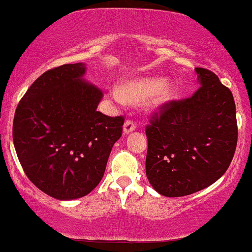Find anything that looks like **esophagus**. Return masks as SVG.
<instances>
[{
    "label": "esophagus",
    "instance_id": "esophagus-1",
    "mask_svg": "<svg viewBox=\"0 0 252 252\" xmlns=\"http://www.w3.org/2000/svg\"><path fill=\"white\" fill-rule=\"evenodd\" d=\"M135 129H136V123L135 122H132V121H130V120L126 121V123H124V126H123V132L126 133H126L132 132Z\"/></svg>",
    "mask_w": 252,
    "mask_h": 252
}]
</instances>
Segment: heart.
Here are the masks:
<instances>
[{
  "mask_svg": "<svg viewBox=\"0 0 252 252\" xmlns=\"http://www.w3.org/2000/svg\"><path fill=\"white\" fill-rule=\"evenodd\" d=\"M111 95L126 103H143L146 110L156 113L163 110L176 98L177 88L164 78L146 76L122 81Z\"/></svg>",
  "mask_w": 252,
  "mask_h": 252,
  "instance_id": "obj_1",
  "label": "heart"
}]
</instances>
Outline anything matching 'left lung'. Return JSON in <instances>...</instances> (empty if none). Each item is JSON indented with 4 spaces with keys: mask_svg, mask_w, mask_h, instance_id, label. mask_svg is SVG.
<instances>
[{
    "mask_svg": "<svg viewBox=\"0 0 252 252\" xmlns=\"http://www.w3.org/2000/svg\"><path fill=\"white\" fill-rule=\"evenodd\" d=\"M200 87L172 101L146 128L145 170L160 195H189L224 174L237 144L236 107L231 92L206 68L196 67Z\"/></svg>",
    "mask_w": 252,
    "mask_h": 252,
    "instance_id": "left-lung-1",
    "label": "left lung"
}]
</instances>
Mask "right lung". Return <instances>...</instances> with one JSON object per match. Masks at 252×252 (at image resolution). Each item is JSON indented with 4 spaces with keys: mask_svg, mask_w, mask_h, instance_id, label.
<instances>
[{
    "mask_svg": "<svg viewBox=\"0 0 252 252\" xmlns=\"http://www.w3.org/2000/svg\"><path fill=\"white\" fill-rule=\"evenodd\" d=\"M86 63L43 73L16 109L12 139L27 177L58 200L87 195L102 179L122 136V116L97 111L103 93L86 81Z\"/></svg>",
    "mask_w": 252,
    "mask_h": 252,
    "instance_id": "obj_1",
    "label": "right lung"
}]
</instances>
